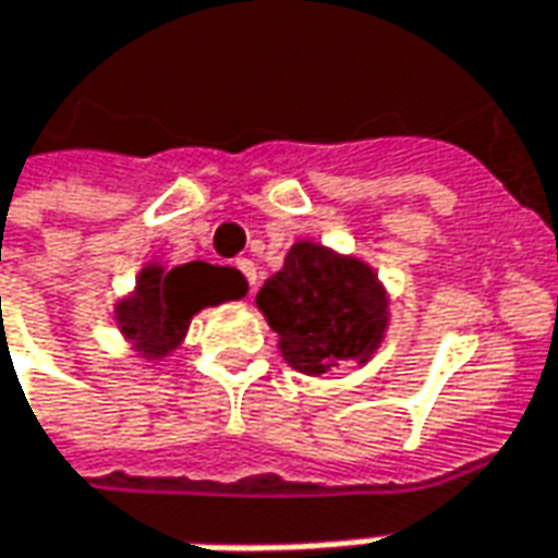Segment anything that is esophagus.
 <instances>
[{
    "label": "esophagus",
    "instance_id": "esophagus-1",
    "mask_svg": "<svg viewBox=\"0 0 558 558\" xmlns=\"http://www.w3.org/2000/svg\"><path fill=\"white\" fill-rule=\"evenodd\" d=\"M235 270L248 279V286H252V291H254V286H257V267H254L252 257H239V260H235Z\"/></svg>",
    "mask_w": 558,
    "mask_h": 558
}]
</instances>
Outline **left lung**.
I'll list each match as a JSON object with an SVG mask.
<instances>
[{
    "instance_id": "1",
    "label": "left lung",
    "mask_w": 558,
    "mask_h": 558,
    "mask_svg": "<svg viewBox=\"0 0 558 558\" xmlns=\"http://www.w3.org/2000/svg\"><path fill=\"white\" fill-rule=\"evenodd\" d=\"M257 310L279 335V353L301 375L338 362L365 365L390 328V294L372 264L313 239L294 242L282 270L257 291Z\"/></svg>"
}]
</instances>
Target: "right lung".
<instances>
[{"instance_id":"add662e5","label":"right lung","mask_w":558,"mask_h":558,"mask_svg":"<svg viewBox=\"0 0 558 558\" xmlns=\"http://www.w3.org/2000/svg\"><path fill=\"white\" fill-rule=\"evenodd\" d=\"M245 294L248 282L233 267H211L205 260L166 267L153 260L141 267L129 294L116 301L113 319L137 356L166 359L181 347L199 310Z\"/></svg>"}]
</instances>
